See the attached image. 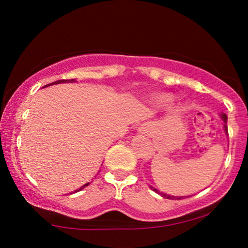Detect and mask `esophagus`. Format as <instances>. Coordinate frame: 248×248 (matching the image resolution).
<instances>
[{
	"label": "esophagus",
	"mask_w": 248,
	"mask_h": 248,
	"mask_svg": "<svg viewBox=\"0 0 248 248\" xmlns=\"http://www.w3.org/2000/svg\"><path fill=\"white\" fill-rule=\"evenodd\" d=\"M139 130L140 131H147V125H141Z\"/></svg>",
	"instance_id": "esophagus-1"
}]
</instances>
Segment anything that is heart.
Here are the masks:
<instances>
[{"label": "heart", "instance_id": "heart-1", "mask_svg": "<svg viewBox=\"0 0 248 248\" xmlns=\"http://www.w3.org/2000/svg\"><path fill=\"white\" fill-rule=\"evenodd\" d=\"M153 100L157 105H164V103H168L171 100V95L170 94H157V95L153 96Z\"/></svg>", "mask_w": 248, "mask_h": 248}]
</instances>
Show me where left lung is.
Masks as SVG:
<instances>
[{
    "instance_id": "left-lung-1",
    "label": "left lung",
    "mask_w": 248,
    "mask_h": 248,
    "mask_svg": "<svg viewBox=\"0 0 248 248\" xmlns=\"http://www.w3.org/2000/svg\"><path fill=\"white\" fill-rule=\"evenodd\" d=\"M219 116H221V118L223 119V122H224V124H223V126H224V131H225V133L228 134V126H227V123H228V116L225 115V114H223V112H222V114L219 115ZM151 188L153 189V191H155V192H156V193H158L160 195H162V197L166 198V199H172V200H175V199H177V200H180V199H184V198L186 197V195H185V197H175V195H169V194H167V193H163V192H160V191H158V189H156V188L153 187V186H151ZM187 197H192V195H187ZM187 197H186V198H187Z\"/></svg>"
}]
</instances>
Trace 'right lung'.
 <instances>
[{
	"instance_id": "1",
	"label": "right lung",
	"mask_w": 248,
	"mask_h": 248,
	"mask_svg": "<svg viewBox=\"0 0 248 248\" xmlns=\"http://www.w3.org/2000/svg\"><path fill=\"white\" fill-rule=\"evenodd\" d=\"M64 82H76V79H71V80H70V79H69V80H66V79H62V80H57V81H54V82H51V84H48V85H46L45 87H47V86H50V85L64 84ZM88 185H90V183H86V184H85V185H82L81 187H79L78 189H76V191H73L72 193H76V192H79V191H81L82 188H85V187H86V186H88ZM72 193H71V194H72Z\"/></svg>"
}]
</instances>
